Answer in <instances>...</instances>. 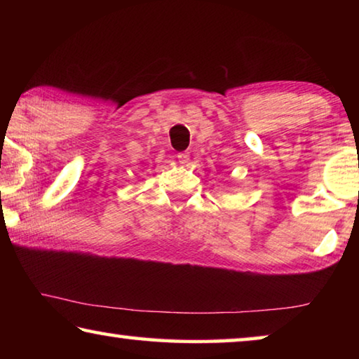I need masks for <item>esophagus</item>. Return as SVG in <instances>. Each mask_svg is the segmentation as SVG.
Masks as SVG:
<instances>
[{
    "instance_id": "34e87169",
    "label": "esophagus",
    "mask_w": 359,
    "mask_h": 359,
    "mask_svg": "<svg viewBox=\"0 0 359 359\" xmlns=\"http://www.w3.org/2000/svg\"><path fill=\"white\" fill-rule=\"evenodd\" d=\"M188 160H190V155H188L187 151H182V154H177V161L180 163L182 166H185L187 163H188Z\"/></svg>"
}]
</instances>
